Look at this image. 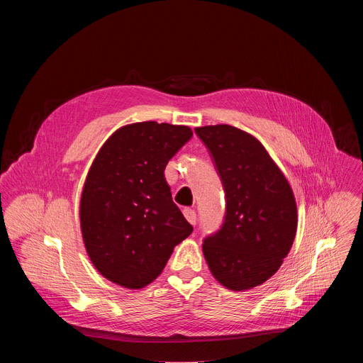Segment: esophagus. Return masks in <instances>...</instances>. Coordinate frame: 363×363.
Masks as SVG:
<instances>
[{
	"label": "esophagus",
	"instance_id": "34e87169",
	"mask_svg": "<svg viewBox=\"0 0 363 363\" xmlns=\"http://www.w3.org/2000/svg\"><path fill=\"white\" fill-rule=\"evenodd\" d=\"M184 216H185V218L188 220V223H189V224H192V225H195V224H196V214H195V211H194V210H191V208H185V210H184Z\"/></svg>",
	"mask_w": 363,
	"mask_h": 363
}]
</instances>
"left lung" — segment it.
<instances>
[{
    "label": "left lung",
    "mask_w": 363,
    "mask_h": 363,
    "mask_svg": "<svg viewBox=\"0 0 363 363\" xmlns=\"http://www.w3.org/2000/svg\"><path fill=\"white\" fill-rule=\"evenodd\" d=\"M225 191L221 228L203 238L213 276L240 291L260 286L281 266L297 230L293 191L264 146L230 125L195 128Z\"/></svg>",
    "instance_id": "8db88e82"
}]
</instances>
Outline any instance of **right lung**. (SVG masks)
Instances as JSON below:
<instances>
[{
	"mask_svg": "<svg viewBox=\"0 0 363 363\" xmlns=\"http://www.w3.org/2000/svg\"><path fill=\"white\" fill-rule=\"evenodd\" d=\"M188 126L132 123L99 150L80 199L86 251L97 272L126 289H142L167 266L192 225L172 201L164 171L191 139Z\"/></svg>",
	"mask_w": 363,
	"mask_h": 363,
	"instance_id": "1",
	"label": "right lung"
}]
</instances>
